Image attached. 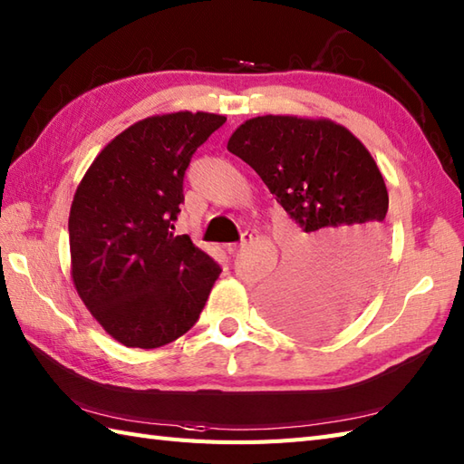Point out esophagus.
Returning a JSON list of instances; mask_svg holds the SVG:
<instances>
[{
    "mask_svg": "<svg viewBox=\"0 0 464 464\" xmlns=\"http://www.w3.org/2000/svg\"><path fill=\"white\" fill-rule=\"evenodd\" d=\"M249 239H251V235L245 233L239 243H227V245H225V249H227V253H229V255H235V253H237L241 247H245V245H247V241H249Z\"/></svg>",
    "mask_w": 464,
    "mask_h": 464,
    "instance_id": "34e87169",
    "label": "esophagus"
}]
</instances>
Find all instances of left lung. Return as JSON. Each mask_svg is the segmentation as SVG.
<instances>
[{
	"label": "left lung",
	"instance_id": "obj_1",
	"mask_svg": "<svg viewBox=\"0 0 464 464\" xmlns=\"http://www.w3.org/2000/svg\"><path fill=\"white\" fill-rule=\"evenodd\" d=\"M227 150L297 229L287 265L261 293L267 317L299 334L343 327L377 287L389 249V193L367 147L329 120L263 115L239 125Z\"/></svg>",
	"mask_w": 464,
	"mask_h": 464
}]
</instances>
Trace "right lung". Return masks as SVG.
Instances as JSON below:
<instances>
[{"mask_svg":"<svg viewBox=\"0 0 464 464\" xmlns=\"http://www.w3.org/2000/svg\"><path fill=\"white\" fill-rule=\"evenodd\" d=\"M227 117L179 111L127 127L95 157L69 211L72 277L125 347L157 349L199 319L221 267L173 235L191 157Z\"/></svg>","mask_w":464,"mask_h":464,"instance_id":"1","label":"right lung"}]
</instances>
